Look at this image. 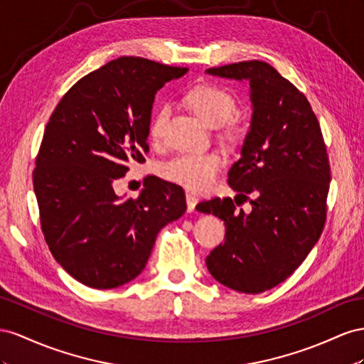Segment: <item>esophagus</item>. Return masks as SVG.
I'll return each instance as SVG.
<instances>
[{
	"instance_id": "obj_1",
	"label": "esophagus",
	"mask_w": 364,
	"mask_h": 364,
	"mask_svg": "<svg viewBox=\"0 0 364 364\" xmlns=\"http://www.w3.org/2000/svg\"><path fill=\"white\" fill-rule=\"evenodd\" d=\"M186 203H188V210L193 212L196 204H198V198L192 193H186Z\"/></svg>"
}]
</instances>
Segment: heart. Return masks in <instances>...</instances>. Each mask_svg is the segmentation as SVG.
Here are the masks:
<instances>
[{
	"mask_svg": "<svg viewBox=\"0 0 364 364\" xmlns=\"http://www.w3.org/2000/svg\"><path fill=\"white\" fill-rule=\"evenodd\" d=\"M188 105L212 128H220L230 122L236 111V99L227 88L216 84H201L188 91ZM169 116L168 108H161L149 123V137L160 140L161 128ZM224 164L218 152L181 154L163 164L161 173L166 180L192 192H205L215 184Z\"/></svg>",
	"mask_w": 364,
	"mask_h": 364,
	"instance_id": "b5f03b06",
	"label": "heart"
}]
</instances>
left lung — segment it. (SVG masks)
<instances>
[{
	"label": "left lung",
	"mask_w": 364,
	"mask_h": 364,
	"mask_svg": "<svg viewBox=\"0 0 364 364\" xmlns=\"http://www.w3.org/2000/svg\"><path fill=\"white\" fill-rule=\"evenodd\" d=\"M205 71L250 82L253 103L241 159L228 171L235 201L212 198L196 205L225 225L224 244L205 257V265L235 291L264 293L296 272L323 232L331 181L325 140L304 92L267 62ZM245 200L252 204L248 214L235 209Z\"/></svg>",
	"instance_id": "8db88e82"
}]
</instances>
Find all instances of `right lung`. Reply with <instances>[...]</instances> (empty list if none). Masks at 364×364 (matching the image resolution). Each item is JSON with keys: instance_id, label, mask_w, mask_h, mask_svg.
Returning <instances> with one entry per match:
<instances>
[{"instance_id": "obj_1", "label": "right lung", "mask_w": 364, "mask_h": 364, "mask_svg": "<svg viewBox=\"0 0 364 364\" xmlns=\"http://www.w3.org/2000/svg\"><path fill=\"white\" fill-rule=\"evenodd\" d=\"M188 68L122 56L79 79L44 131L33 171L41 228L65 272L117 288L146 267L161 228L186 212L180 186L151 180L122 200L112 183L144 161L157 91Z\"/></svg>"}]
</instances>
